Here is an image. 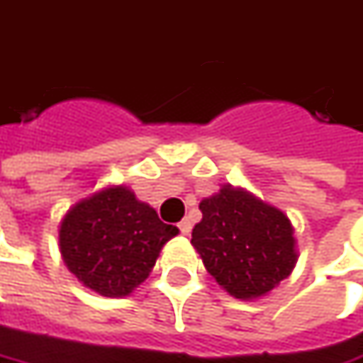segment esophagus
<instances>
[{
	"label": "esophagus",
	"mask_w": 363,
	"mask_h": 363,
	"mask_svg": "<svg viewBox=\"0 0 363 363\" xmlns=\"http://www.w3.org/2000/svg\"><path fill=\"white\" fill-rule=\"evenodd\" d=\"M179 229H181L182 235H189V233H191V229H193V223H191V219H189V217H184L181 223H179Z\"/></svg>",
	"instance_id": "1"
}]
</instances>
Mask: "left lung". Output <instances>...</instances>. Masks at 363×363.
<instances>
[{"instance_id": "1", "label": "left lung", "mask_w": 363, "mask_h": 363, "mask_svg": "<svg viewBox=\"0 0 363 363\" xmlns=\"http://www.w3.org/2000/svg\"><path fill=\"white\" fill-rule=\"evenodd\" d=\"M199 209L203 219L193 229L191 244L231 296L256 301L291 276L298 250L286 213L231 184L203 199Z\"/></svg>"}]
</instances>
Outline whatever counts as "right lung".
<instances>
[{"label":"right lung","mask_w":363,"mask_h":363,"mask_svg":"<svg viewBox=\"0 0 363 363\" xmlns=\"http://www.w3.org/2000/svg\"><path fill=\"white\" fill-rule=\"evenodd\" d=\"M179 228L166 225L125 184H107L77 201L58 228L62 262L81 284L123 298L150 276Z\"/></svg>","instance_id":"add662e5"}]
</instances>
